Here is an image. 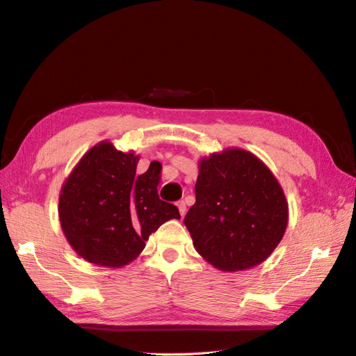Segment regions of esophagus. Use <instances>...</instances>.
<instances>
[{"label":"esophagus","mask_w":356,"mask_h":356,"mask_svg":"<svg viewBox=\"0 0 356 356\" xmlns=\"http://www.w3.org/2000/svg\"><path fill=\"white\" fill-rule=\"evenodd\" d=\"M177 207H179L180 216H185V213H186V203L184 202V200H180V202H177Z\"/></svg>","instance_id":"1"}]
</instances>
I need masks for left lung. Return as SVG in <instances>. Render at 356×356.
<instances>
[{"mask_svg":"<svg viewBox=\"0 0 356 356\" xmlns=\"http://www.w3.org/2000/svg\"><path fill=\"white\" fill-rule=\"evenodd\" d=\"M277 179L254 154L230 149L200 162L195 204L185 225L200 256L221 270H243L270 256L287 227Z\"/></svg>","mask_w":356,"mask_h":356,"instance_id":"8db88e82","label":"left lung"}]
</instances>
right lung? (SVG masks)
I'll list each match as a JSON object with an SVG mask.
<instances>
[{"mask_svg":"<svg viewBox=\"0 0 356 356\" xmlns=\"http://www.w3.org/2000/svg\"><path fill=\"white\" fill-rule=\"evenodd\" d=\"M138 156L100 143L88 150L60 195V222L81 257L99 266L132 261L159 227L179 209L158 195L161 163L136 175Z\"/></svg>","mask_w":356,"mask_h":356,"instance_id":"add662e5","label":"right lung"}]
</instances>
